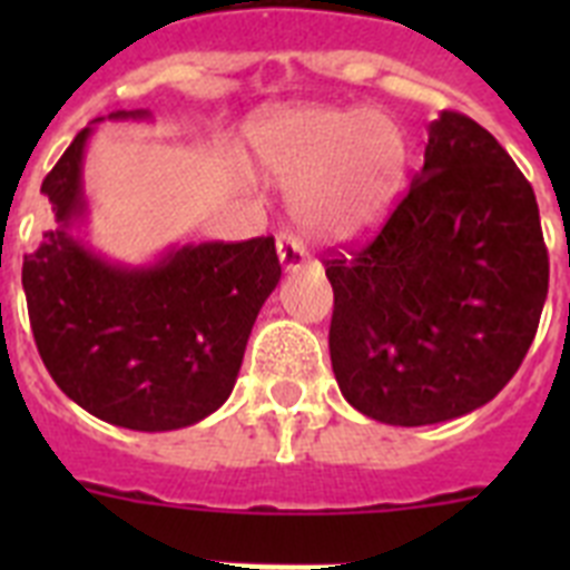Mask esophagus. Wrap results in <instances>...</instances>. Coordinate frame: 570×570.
I'll list each match as a JSON object with an SVG mask.
<instances>
[{"instance_id": "34e87169", "label": "esophagus", "mask_w": 570, "mask_h": 570, "mask_svg": "<svg viewBox=\"0 0 570 570\" xmlns=\"http://www.w3.org/2000/svg\"><path fill=\"white\" fill-rule=\"evenodd\" d=\"M276 254H279V262L282 268L288 271H302L305 265H308V250L302 248V242L294 239L291 234H279V239H276Z\"/></svg>"}]
</instances>
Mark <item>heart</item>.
<instances>
[{
  "instance_id": "heart-1",
  "label": "heart",
  "mask_w": 570,
  "mask_h": 570,
  "mask_svg": "<svg viewBox=\"0 0 570 570\" xmlns=\"http://www.w3.org/2000/svg\"><path fill=\"white\" fill-rule=\"evenodd\" d=\"M250 145L256 168L294 188L296 223L331 242L380 223L407 174L405 130L380 110H285Z\"/></svg>"
}]
</instances>
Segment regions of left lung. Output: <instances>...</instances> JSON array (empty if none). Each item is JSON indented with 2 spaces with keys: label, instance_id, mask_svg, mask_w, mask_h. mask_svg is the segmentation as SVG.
<instances>
[{
  "label": "left lung",
  "instance_id": "left-lung-1",
  "mask_svg": "<svg viewBox=\"0 0 570 570\" xmlns=\"http://www.w3.org/2000/svg\"><path fill=\"white\" fill-rule=\"evenodd\" d=\"M325 274L342 396L385 425L456 420L500 394L540 325L548 250L537 196L482 125L442 110L385 228Z\"/></svg>",
  "mask_w": 570,
  "mask_h": 570
}]
</instances>
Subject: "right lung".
I'll return each mask as SVG.
<instances>
[{
  "instance_id": "obj_1",
  "label": "right lung",
  "mask_w": 570,
  "mask_h": 570,
  "mask_svg": "<svg viewBox=\"0 0 570 570\" xmlns=\"http://www.w3.org/2000/svg\"><path fill=\"white\" fill-rule=\"evenodd\" d=\"M99 122L42 183L53 225L22 265L33 340L62 394L97 420L148 434L196 425L234 391L250 328L279 285L274 239L168 245L145 265L94 248L82 165Z\"/></svg>"
}]
</instances>
